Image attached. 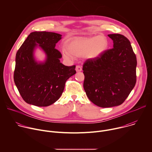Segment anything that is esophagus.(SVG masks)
Returning a JSON list of instances; mask_svg holds the SVG:
<instances>
[{
  "mask_svg": "<svg viewBox=\"0 0 152 152\" xmlns=\"http://www.w3.org/2000/svg\"><path fill=\"white\" fill-rule=\"evenodd\" d=\"M82 70V69L80 66H76V72H81Z\"/></svg>",
  "mask_w": 152,
  "mask_h": 152,
  "instance_id": "34e87169",
  "label": "esophagus"
}]
</instances>
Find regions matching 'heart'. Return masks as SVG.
<instances>
[{"instance_id":"heart-1","label":"heart","mask_w":152,"mask_h":152,"mask_svg":"<svg viewBox=\"0 0 152 152\" xmlns=\"http://www.w3.org/2000/svg\"><path fill=\"white\" fill-rule=\"evenodd\" d=\"M109 42L104 36L90 38H76L66 46V51L63 52L64 58L72 59V56L94 59L100 56L107 49Z\"/></svg>"}]
</instances>
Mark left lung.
Here are the masks:
<instances>
[{
    "mask_svg": "<svg viewBox=\"0 0 152 152\" xmlns=\"http://www.w3.org/2000/svg\"><path fill=\"white\" fill-rule=\"evenodd\" d=\"M114 48L83 65V88L90 101L102 107L121 104L137 81V57L131 42L119 34H109Z\"/></svg>",
    "mask_w": 152,
    "mask_h": 152,
    "instance_id": "1",
    "label": "left lung"
}]
</instances>
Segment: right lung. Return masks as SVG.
<instances>
[{
	"mask_svg": "<svg viewBox=\"0 0 152 152\" xmlns=\"http://www.w3.org/2000/svg\"><path fill=\"white\" fill-rule=\"evenodd\" d=\"M61 35L50 32H31L19 48L15 57L14 80L21 97L28 104L48 106L57 101L68 79L76 72V66H66L60 62L61 52L56 44ZM37 44L45 51L47 59L38 64L33 58Z\"/></svg>",
	"mask_w": 152,
	"mask_h": 152,
	"instance_id": "add662e5",
	"label": "right lung"
}]
</instances>
